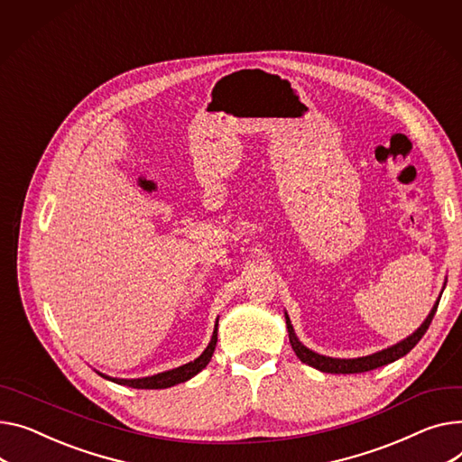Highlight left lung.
Instances as JSON below:
<instances>
[{"label": "left lung", "mask_w": 462, "mask_h": 462, "mask_svg": "<svg viewBox=\"0 0 462 462\" xmlns=\"http://www.w3.org/2000/svg\"><path fill=\"white\" fill-rule=\"evenodd\" d=\"M444 288H446V282H444ZM444 288H442V291H444ZM440 297H442V293H440ZM440 297L433 304L431 312H429V316L423 319V323L411 336H407L405 340L397 342V344H393V346H390V347H386L383 351H377L374 355L358 356V358H332V356L319 355V353L306 347L299 340L295 330H293V325H291V321L288 318V314L284 312L286 327H288V334H290V344H291V347H293V351H295V355L299 356L300 362L316 367V370H319L323 374H364V372H370V370H375V367L386 365V364H390V362H393L397 358L405 356L421 340V336L425 334V330L429 328V325H431V321L435 318V312L439 309Z\"/></svg>", "instance_id": "left-lung-1"}]
</instances>
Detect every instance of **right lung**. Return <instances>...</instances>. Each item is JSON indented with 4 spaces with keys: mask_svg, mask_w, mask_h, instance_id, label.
Wrapping results in <instances>:
<instances>
[{
    "mask_svg": "<svg viewBox=\"0 0 462 462\" xmlns=\"http://www.w3.org/2000/svg\"><path fill=\"white\" fill-rule=\"evenodd\" d=\"M217 327H219V318L217 321H215V328H213V334H211V340L208 344V347L202 351V355L199 358H195L193 362H188L183 364L180 367H174V370H169V372H162L158 375H150V377H139V379H118V377H109V375H104L100 372H97L98 375H102L104 379H109L116 384H122V386H132V388H141V390H160V388H171L174 384H180V383H186L189 381L191 377H195L199 372H202L204 367L208 365V362L211 360V355L215 351V346H217Z\"/></svg>",
    "mask_w": 462,
    "mask_h": 462,
    "instance_id": "add662e5",
    "label": "right lung"
}]
</instances>
